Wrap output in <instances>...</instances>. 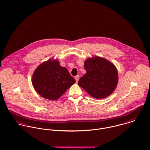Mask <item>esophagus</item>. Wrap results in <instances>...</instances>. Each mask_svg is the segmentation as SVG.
<instances>
[{
	"instance_id": "esophagus-1",
	"label": "esophagus",
	"mask_w": 150,
	"mask_h": 150,
	"mask_svg": "<svg viewBox=\"0 0 150 150\" xmlns=\"http://www.w3.org/2000/svg\"><path fill=\"white\" fill-rule=\"evenodd\" d=\"M79 79H80V76H79V75H77V76L75 77V80H76V81L77 83L78 82Z\"/></svg>"
}]
</instances>
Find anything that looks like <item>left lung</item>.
Listing matches in <instances>:
<instances>
[{
  "label": "left lung",
  "instance_id": "1",
  "mask_svg": "<svg viewBox=\"0 0 150 150\" xmlns=\"http://www.w3.org/2000/svg\"><path fill=\"white\" fill-rule=\"evenodd\" d=\"M86 73L78 84L93 97L102 99L110 96L118 81V73L115 65L99 56L87 59L84 63Z\"/></svg>",
  "mask_w": 150,
  "mask_h": 150
}]
</instances>
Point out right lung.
<instances>
[{
	"label": "right lung",
	"instance_id": "obj_1",
	"mask_svg": "<svg viewBox=\"0 0 150 150\" xmlns=\"http://www.w3.org/2000/svg\"><path fill=\"white\" fill-rule=\"evenodd\" d=\"M75 82L67 69L62 67L57 60L50 59L41 63L32 77L35 91L50 100L59 99Z\"/></svg>",
	"mask_w": 150,
	"mask_h": 150
}]
</instances>
